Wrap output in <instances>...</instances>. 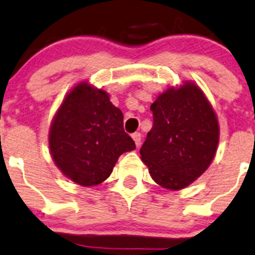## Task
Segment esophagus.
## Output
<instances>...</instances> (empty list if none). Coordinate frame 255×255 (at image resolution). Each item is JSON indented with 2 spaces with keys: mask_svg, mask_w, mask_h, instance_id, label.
<instances>
[{
  "mask_svg": "<svg viewBox=\"0 0 255 255\" xmlns=\"http://www.w3.org/2000/svg\"><path fill=\"white\" fill-rule=\"evenodd\" d=\"M132 138H133V140H134L135 145L139 146L140 142H142V134H140V133H133Z\"/></svg>",
  "mask_w": 255,
  "mask_h": 255,
  "instance_id": "1",
  "label": "esophagus"
}]
</instances>
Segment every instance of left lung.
<instances>
[{"label":"left lung","instance_id":"left-lung-1","mask_svg":"<svg viewBox=\"0 0 255 255\" xmlns=\"http://www.w3.org/2000/svg\"><path fill=\"white\" fill-rule=\"evenodd\" d=\"M153 128L140 148L151 179L168 190L185 189L212 163L220 140L218 118L195 82L170 86L151 104Z\"/></svg>","mask_w":255,"mask_h":255}]
</instances>
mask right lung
<instances>
[{"instance_id":"obj_1","label":"right lung","mask_w":255,"mask_h":255,"mask_svg":"<svg viewBox=\"0 0 255 255\" xmlns=\"http://www.w3.org/2000/svg\"><path fill=\"white\" fill-rule=\"evenodd\" d=\"M49 149L64 175L89 187L111 175L121 154L134 150L135 144L123 129V113L113 106L110 95L81 81L54 115Z\"/></svg>"}]
</instances>
